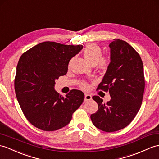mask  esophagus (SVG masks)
<instances>
[{"instance_id": "1", "label": "esophagus", "mask_w": 159, "mask_h": 159, "mask_svg": "<svg viewBox=\"0 0 159 159\" xmlns=\"http://www.w3.org/2000/svg\"><path fill=\"white\" fill-rule=\"evenodd\" d=\"M92 99V96L88 94H85V101H89Z\"/></svg>"}]
</instances>
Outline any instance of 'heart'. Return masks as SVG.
<instances>
[{
	"label": "heart",
	"instance_id": "b5f03b06",
	"mask_svg": "<svg viewBox=\"0 0 159 159\" xmlns=\"http://www.w3.org/2000/svg\"><path fill=\"white\" fill-rule=\"evenodd\" d=\"M101 48L93 43L88 44L84 49V56L89 63L94 65L96 64L100 69L106 68L108 64V59L105 57H102ZM81 86L84 88H87V84L85 82L81 84Z\"/></svg>",
	"mask_w": 159,
	"mask_h": 159
}]
</instances>
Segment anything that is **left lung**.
I'll return each instance as SVG.
<instances>
[{
  "instance_id": "obj_1",
  "label": "left lung",
  "mask_w": 159,
  "mask_h": 159,
  "mask_svg": "<svg viewBox=\"0 0 159 159\" xmlns=\"http://www.w3.org/2000/svg\"><path fill=\"white\" fill-rule=\"evenodd\" d=\"M109 44L111 63L97 90L109 92L106 104L98 96L92 98L98 109L92 114L93 124L106 132L125 128L140 109L145 88L143 63L140 55L125 41L113 39Z\"/></svg>"
}]
</instances>
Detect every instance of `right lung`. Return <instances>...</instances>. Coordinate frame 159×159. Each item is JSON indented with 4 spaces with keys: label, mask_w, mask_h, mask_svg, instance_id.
Returning <instances> with one entry per match:
<instances>
[{
    "label": "right lung",
    "mask_w": 159,
    "mask_h": 159,
    "mask_svg": "<svg viewBox=\"0 0 159 159\" xmlns=\"http://www.w3.org/2000/svg\"><path fill=\"white\" fill-rule=\"evenodd\" d=\"M82 48L47 41L21 56L15 78V94L25 117L37 128L46 131L62 128L82 104V91L72 90L63 97L54 89L55 80L66 74L69 61Z\"/></svg>",
    "instance_id": "obj_1"
}]
</instances>
